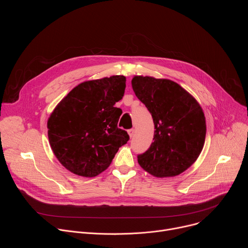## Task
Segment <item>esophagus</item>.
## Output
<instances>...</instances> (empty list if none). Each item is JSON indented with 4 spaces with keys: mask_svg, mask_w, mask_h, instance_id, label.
<instances>
[{
    "mask_svg": "<svg viewBox=\"0 0 248 248\" xmlns=\"http://www.w3.org/2000/svg\"><path fill=\"white\" fill-rule=\"evenodd\" d=\"M134 132H135L134 128H130V129H128V134H129V136H130V137H132V136L134 135Z\"/></svg>",
    "mask_w": 248,
    "mask_h": 248,
    "instance_id": "1",
    "label": "esophagus"
}]
</instances>
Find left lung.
<instances>
[{"label":"left lung","instance_id":"left-lung-1","mask_svg":"<svg viewBox=\"0 0 248 248\" xmlns=\"http://www.w3.org/2000/svg\"><path fill=\"white\" fill-rule=\"evenodd\" d=\"M131 85L155 126L153 142L137 155L138 164L157 178L182 173L196 161L205 142L201 107L187 91L169 79L134 77Z\"/></svg>","mask_w":248,"mask_h":248}]
</instances>
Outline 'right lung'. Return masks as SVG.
Wrapping results in <instances>:
<instances>
[{"label":"right lung","mask_w":248,"mask_h":248,"mask_svg":"<svg viewBox=\"0 0 248 248\" xmlns=\"http://www.w3.org/2000/svg\"><path fill=\"white\" fill-rule=\"evenodd\" d=\"M125 77L113 76L75 87L48 120V137L60 163L72 172L92 178L107 169L129 140L118 127L122 115L114 107L125 89Z\"/></svg>","instance_id":"add662e5"}]
</instances>
